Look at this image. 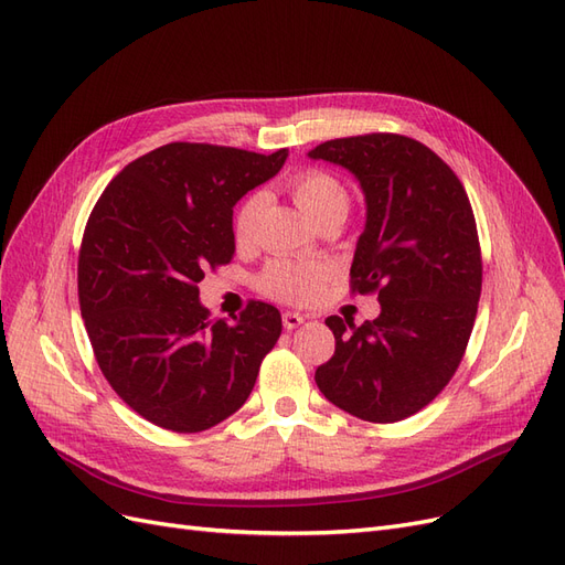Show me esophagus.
Segmentation results:
<instances>
[{"label":"esophagus","instance_id":"esophagus-1","mask_svg":"<svg viewBox=\"0 0 565 565\" xmlns=\"http://www.w3.org/2000/svg\"><path fill=\"white\" fill-rule=\"evenodd\" d=\"M301 322H306V316H303V313H297V311H285V313H282L285 330H295V328H299Z\"/></svg>","mask_w":565,"mask_h":565}]
</instances>
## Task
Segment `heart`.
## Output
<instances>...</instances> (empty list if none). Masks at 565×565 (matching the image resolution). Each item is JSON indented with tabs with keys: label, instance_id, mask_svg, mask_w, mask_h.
<instances>
[{
	"label": "heart",
	"instance_id": "heart-1",
	"mask_svg": "<svg viewBox=\"0 0 565 565\" xmlns=\"http://www.w3.org/2000/svg\"><path fill=\"white\" fill-rule=\"evenodd\" d=\"M292 198L297 207L309 216L313 224H320L324 218H344L349 212V191L347 185L341 183L337 177L320 172V169H309V172H301L292 185ZM264 210V195H249L243 207L235 214L233 233L237 245H247L256 228V218H259ZM328 278V268L322 264H297V262H273L264 278L262 287L264 292L270 297L282 299V301H295L303 303L311 301L322 280Z\"/></svg>",
	"mask_w": 565,
	"mask_h": 565
}]
</instances>
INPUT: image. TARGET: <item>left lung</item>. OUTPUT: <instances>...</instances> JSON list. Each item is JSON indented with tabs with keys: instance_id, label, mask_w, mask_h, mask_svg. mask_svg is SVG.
Returning <instances> with one entry per match:
<instances>
[{
	"instance_id": "left-lung-1",
	"label": "left lung",
	"mask_w": 565,
	"mask_h": 565,
	"mask_svg": "<svg viewBox=\"0 0 565 565\" xmlns=\"http://www.w3.org/2000/svg\"><path fill=\"white\" fill-rule=\"evenodd\" d=\"M361 183L365 228L351 280L382 311L361 328L330 316L334 355L316 370L322 396L365 422L419 413L455 374L481 297V247L469 198L452 169L398 134L324 141L309 150Z\"/></svg>"
}]
</instances>
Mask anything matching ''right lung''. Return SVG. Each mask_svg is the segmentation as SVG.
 <instances>
[{
  "mask_svg": "<svg viewBox=\"0 0 565 565\" xmlns=\"http://www.w3.org/2000/svg\"><path fill=\"white\" fill-rule=\"evenodd\" d=\"M285 160V148L259 156L167 143L129 162L87 221L77 264L84 328L117 396L162 429L195 434L231 417L276 347V306L252 301L233 322L212 324L198 282L233 259L235 202Z\"/></svg>",
  "mask_w": 565,
  "mask_h": 565,
  "instance_id": "add662e5",
  "label": "right lung"
}]
</instances>
